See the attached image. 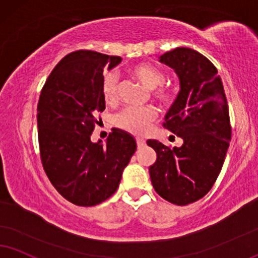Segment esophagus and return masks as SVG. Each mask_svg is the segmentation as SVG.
<instances>
[{"instance_id": "34e87169", "label": "esophagus", "mask_w": 258, "mask_h": 258, "mask_svg": "<svg viewBox=\"0 0 258 258\" xmlns=\"http://www.w3.org/2000/svg\"><path fill=\"white\" fill-rule=\"evenodd\" d=\"M136 144H138V147L141 148L146 145V141L142 138H136Z\"/></svg>"}]
</instances>
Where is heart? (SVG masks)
I'll return each mask as SVG.
<instances>
[{"instance_id": "obj_1", "label": "heart", "mask_w": 258, "mask_h": 258, "mask_svg": "<svg viewBox=\"0 0 258 258\" xmlns=\"http://www.w3.org/2000/svg\"><path fill=\"white\" fill-rule=\"evenodd\" d=\"M136 80H139L148 90H154L158 100L167 103L171 99V92L163 88L165 74L158 67L141 63L130 69ZM103 98L107 104H112L117 99V79L113 74L105 76L103 82ZM155 118V111L151 107H125L116 117V125L119 129L134 135H142L147 130L149 123Z\"/></svg>"}]
</instances>
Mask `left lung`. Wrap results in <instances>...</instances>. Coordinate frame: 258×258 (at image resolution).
<instances>
[{"instance_id":"obj_1","label":"left lung","mask_w":258,"mask_h":258,"mask_svg":"<svg viewBox=\"0 0 258 258\" xmlns=\"http://www.w3.org/2000/svg\"><path fill=\"white\" fill-rule=\"evenodd\" d=\"M159 62L173 69L179 80V93L164 126L182 138L183 145L168 148L148 140L157 152L149 176L163 199L185 206L202 199L221 171L231 141L227 100L218 69L200 52L176 47Z\"/></svg>"}]
</instances>
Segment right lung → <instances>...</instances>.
<instances>
[{"label": "right lung", "instance_id": "obj_1", "mask_svg": "<svg viewBox=\"0 0 258 258\" xmlns=\"http://www.w3.org/2000/svg\"><path fill=\"white\" fill-rule=\"evenodd\" d=\"M119 56L79 50L57 63L41 90L37 106L38 140L46 176L74 205L95 206L112 196L136 141L113 132L106 142H92L98 112L105 110L104 68L118 66Z\"/></svg>", "mask_w": 258, "mask_h": 258}]
</instances>
